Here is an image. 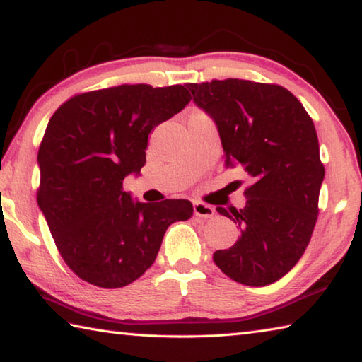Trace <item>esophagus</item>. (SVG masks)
Returning a JSON list of instances; mask_svg holds the SVG:
<instances>
[{
  "instance_id": "1",
  "label": "esophagus",
  "mask_w": 362,
  "mask_h": 362,
  "mask_svg": "<svg viewBox=\"0 0 362 362\" xmlns=\"http://www.w3.org/2000/svg\"><path fill=\"white\" fill-rule=\"evenodd\" d=\"M193 211H194L196 217H203V218H211V217H214V214H216V211H214L212 206L206 204V203H201V201H198V203L193 204Z\"/></svg>"
}]
</instances>
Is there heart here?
Returning <instances> with one entry per match:
<instances>
[{"label": "heart", "instance_id": "heart-1", "mask_svg": "<svg viewBox=\"0 0 362 362\" xmlns=\"http://www.w3.org/2000/svg\"><path fill=\"white\" fill-rule=\"evenodd\" d=\"M194 115H203V113H199V112H196V113H194Z\"/></svg>", "mask_w": 362, "mask_h": 362}]
</instances>
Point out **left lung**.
<instances>
[{
    "instance_id": "obj_1",
    "label": "left lung",
    "mask_w": 362,
    "mask_h": 362,
    "mask_svg": "<svg viewBox=\"0 0 362 362\" xmlns=\"http://www.w3.org/2000/svg\"><path fill=\"white\" fill-rule=\"evenodd\" d=\"M187 88L216 121L225 166H241L252 179L244 209L217 207L241 236L214 262L240 284H272L303 255L320 212L324 164L313 119L279 84L228 78Z\"/></svg>"
}]
</instances>
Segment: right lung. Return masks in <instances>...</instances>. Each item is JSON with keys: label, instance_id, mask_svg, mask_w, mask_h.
Wrapping results in <instances>:
<instances>
[{"label": "right lung", "instance_id": "obj_1", "mask_svg": "<svg viewBox=\"0 0 362 362\" xmlns=\"http://www.w3.org/2000/svg\"><path fill=\"white\" fill-rule=\"evenodd\" d=\"M182 84H121L76 94L51 116L38 150V206L78 278L103 289L148 269L164 233L193 216L187 199L134 203L122 180L139 174L153 127L188 105Z\"/></svg>", "mask_w": 362, "mask_h": 362}]
</instances>
